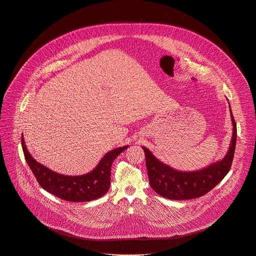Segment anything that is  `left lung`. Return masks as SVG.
I'll return each mask as SVG.
<instances>
[{
	"instance_id": "left-lung-1",
	"label": "left lung",
	"mask_w": 256,
	"mask_h": 256,
	"mask_svg": "<svg viewBox=\"0 0 256 256\" xmlns=\"http://www.w3.org/2000/svg\"><path fill=\"white\" fill-rule=\"evenodd\" d=\"M230 116L233 132L227 154L222 160L197 171H178L158 160L148 148L142 146L152 189L156 194L166 199L189 200L199 198L217 186L228 174L235 152L237 128L231 108Z\"/></svg>"
}]
</instances>
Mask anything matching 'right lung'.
<instances>
[{
    "label": "right lung",
    "instance_id": "1",
    "mask_svg": "<svg viewBox=\"0 0 256 256\" xmlns=\"http://www.w3.org/2000/svg\"><path fill=\"white\" fill-rule=\"evenodd\" d=\"M22 148L27 164L44 190L65 201L88 202L100 198L108 191L112 164L116 156L126 150L128 146L110 150L92 172L80 176L62 175L38 162L28 152L23 134Z\"/></svg>",
    "mask_w": 256,
    "mask_h": 256
}]
</instances>
